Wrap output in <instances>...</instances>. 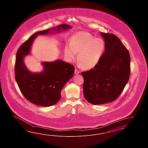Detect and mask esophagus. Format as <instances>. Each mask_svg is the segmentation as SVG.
Returning a JSON list of instances; mask_svg holds the SVG:
<instances>
[{
	"instance_id": "1",
	"label": "esophagus",
	"mask_w": 148,
	"mask_h": 148,
	"mask_svg": "<svg viewBox=\"0 0 148 148\" xmlns=\"http://www.w3.org/2000/svg\"><path fill=\"white\" fill-rule=\"evenodd\" d=\"M80 73V72L77 69H75V75H77V74H78V73Z\"/></svg>"
}]
</instances>
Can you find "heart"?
I'll list each match as a JSON object with an SVG mask.
<instances>
[{
    "mask_svg": "<svg viewBox=\"0 0 148 148\" xmlns=\"http://www.w3.org/2000/svg\"><path fill=\"white\" fill-rule=\"evenodd\" d=\"M106 49L104 40L96 38L87 32H78L73 36L70 44L64 47V54L69 61L77 59L79 66L86 69L94 68L101 60Z\"/></svg>",
    "mask_w": 148,
    "mask_h": 148,
    "instance_id": "1",
    "label": "heart"
}]
</instances>
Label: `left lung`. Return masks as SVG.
<instances>
[{
	"instance_id": "8db88e82",
	"label": "left lung",
	"mask_w": 148,
	"mask_h": 148,
	"mask_svg": "<svg viewBox=\"0 0 148 148\" xmlns=\"http://www.w3.org/2000/svg\"><path fill=\"white\" fill-rule=\"evenodd\" d=\"M106 44L104 55L93 69L82 72L85 99L94 105L116 100L129 81L130 56L116 35L101 32Z\"/></svg>"
}]
</instances>
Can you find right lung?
Listing matches in <instances>:
<instances>
[{"instance_id":"add662e5","label":"right lung","mask_w":148,"mask_h":148,"mask_svg":"<svg viewBox=\"0 0 148 148\" xmlns=\"http://www.w3.org/2000/svg\"><path fill=\"white\" fill-rule=\"evenodd\" d=\"M71 28L69 25L61 24L38 32L18 50L15 66L16 81L25 98L36 105L49 107L57 104L61 97V91L64 86L73 75L75 68L62 60H57L41 62L43 70L41 73H33L25 66L24 59L30 54L32 45L38 35L48 34L52 31L60 32Z\"/></svg>"}]
</instances>
